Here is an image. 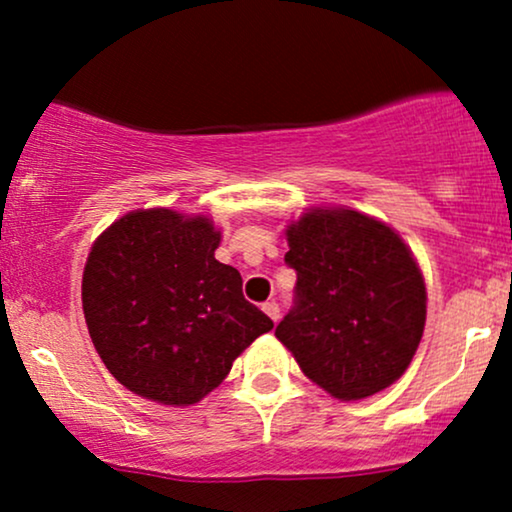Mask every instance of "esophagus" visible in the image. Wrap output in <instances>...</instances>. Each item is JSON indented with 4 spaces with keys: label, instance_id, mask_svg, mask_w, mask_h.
<instances>
[{
    "label": "esophagus",
    "instance_id": "1",
    "mask_svg": "<svg viewBox=\"0 0 512 512\" xmlns=\"http://www.w3.org/2000/svg\"><path fill=\"white\" fill-rule=\"evenodd\" d=\"M262 310H264V313H267L269 317H272L274 322H279V317H281V308H279V303H276V301H267V303L262 305Z\"/></svg>",
    "mask_w": 512,
    "mask_h": 512
}]
</instances>
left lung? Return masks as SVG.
I'll return each instance as SVG.
<instances>
[{"mask_svg":"<svg viewBox=\"0 0 512 512\" xmlns=\"http://www.w3.org/2000/svg\"><path fill=\"white\" fill-rule=\"evenodd\" d=\"M286 236L296 291L276 339L334 397L385 390L407 370L426 322V286L407 245L351 209L308 211Z\"/></svg>","mask_w":512,"mask_h":512,"instance_id":"left-lung-1","label":"left lung"}]
</instances>
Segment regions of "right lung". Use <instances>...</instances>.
Wrapping results in <instances>:
<instances>
[{"label":"right lung","instance_id":"add662e5","mask_svg":"<svg viewBox=\"0 0 512 512\" xmlns=\"http://www.w3.org/2000/svg\"><path fill=\"white\" fill-rule=\"evenodd\" d=\"M219 238L204 216L146 209L93 243L81 284L88 334L127 390L195 404L274 327L245 301L238 269L214 257Z\"/></svg>","mask_w":512,"mask_h":512}]
</instances>
